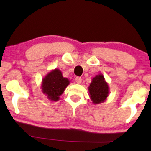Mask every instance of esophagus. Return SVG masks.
<instances>
[{"label": "esophagus", "mask_w": 151, "mask_h": 151, "mask_svg": "<svg viewBox=\"0 0 151 151\" xmlns=\"http://www.w3.org/2000/svg\"><path fill=\"white\" fill-rule=\"evenodd\" d=\"M75 81H76V82L77 83V84H81V81H82V79H81V77H77L75 78Z\"/></svg>", "instance_id": "obj_1"}]
</instances>
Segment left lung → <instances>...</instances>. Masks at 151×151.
Masks as SVG:
<instances>
[{
    "label": "left lung",
    "mask_w": 151,
    "mask_h": 151,
    "mask_svg": "<svg viewBox=\"0 0 151 151\" xmlns=\"http://www.w3.org/2000/svg\"><path fill=\"white\" fill-rule=\"evenodd\" d=\"M88 90L93 104L103 103L106 100L109 94V87L103 74H99L93 78Z\"/></svg>",
    "instance_id": "obj_1"
}]
</instances>
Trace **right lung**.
Listing matches in <instances>:
<instances>
[{
  "instance_id": "add662e5",
  "label": "right lung",
  "mask_w": 151,
  "mask_h": 151,
  "mask_svg": "<svg viewBox=\"0 0 151 151\" xmlns=\"http://www.w3.org/2000/svg\"><path fill=\"white\" fill-rule=\"evenodd\" d=\"M70 81L62 76V72L58 69L50 71L42 79V91L50 101H58Z\"/></svg>"
}]
</instances>
